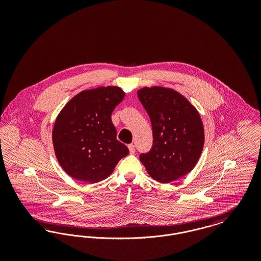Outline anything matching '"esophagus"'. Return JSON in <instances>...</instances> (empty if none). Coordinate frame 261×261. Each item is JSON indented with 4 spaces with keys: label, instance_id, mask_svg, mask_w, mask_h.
<instances>
[{
    "label": "esophagus",
    "instance_id": "obj_1",
    "mask_svg": "<svg viewBox=\"0 0 261 261\" xmlns=\"http://www.w3.org/2000/svg\"><path fill=\"white\" fill-rule=\"evenodd\" d=\"M128 149H129V151H130V153L131 154H133V153H135V146L133 145V144H130V145H128Z\"/></svg>",
    "mask_w": 261,
    "mask_h": 261
}]
</instances>
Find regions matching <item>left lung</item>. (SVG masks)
<instances>
[{"label": "left lung", "instance_id": "left-lung-1", "mask_svg": "<svg viewBox=\"0 0 261 261\" xmlns=\"http://www.w3.org/2000/svg\"><path fill=\"white\" fill-rule=\"evenodd\" d=\"M138 98L149 114L152 147L141 153L140 161L149 176L170 183L189 173L197 164L204 143V130L199 112L173 89L145 87Z\"/></svg>", "mask_w": 261, "mask_h": 261}]
</instances>
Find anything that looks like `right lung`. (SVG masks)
Here are the masks:
<instances>
[{"instance_id":"obj_1","label":"right lung","mask_w":261,"mask_h":261,"mask_svg":"<svg viewBox=\"0 0 261 261\" xmlns=\"http://www.w3.org/2000/svg\"><path fill=\"white\" fill-rule=\"evenodd\" d=\"M125 97L115 86L86 90L59 113L53 144L62 169L76 180L97 183L113 172L129 149L116 139L112 113Z\"/></svg>"}]
</instances>
